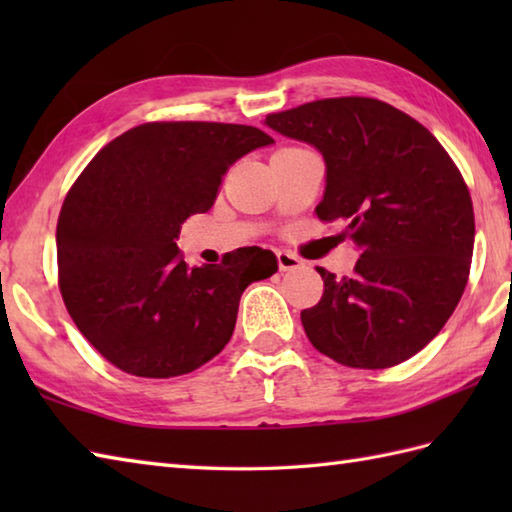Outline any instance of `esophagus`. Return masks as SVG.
Here are the masks:
<instances>
[{
    "label": "esophagus",
    "instance_id": "obj_1",
    "mask_svg": "<svg viewBox=\"0 0 512 512\" xmlns=\"http://www.w3.org/2000/svg\"><path fill=\"white\" fill-rule=\"evenodd\" d=\"M277 264H279V270H295L303 266V259L297 257L295 253H290V250H279Z\"/></svg>",
    "mask_w": 512,
    "mask_h": 512
}]
</instances>
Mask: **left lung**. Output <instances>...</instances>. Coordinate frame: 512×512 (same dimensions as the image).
<instances>
[{"label":"left lung","instance_id":"8db88e82","mask_svg":"<svg viewBox=\"0 0 512 512\" xmlns=\"http://www.w3.org/2000/svg\"><path fill=\"white\" fill-rule=\"evenodd\" d=\"M266 125L325 160L321 222H345L361 257L352 277H323L301 312L310 343L332 361L385 369L418 354L449 321L469 281L475 215L460 169L416 118L367 96L268 114Z\"/></svg>","mask_w":512,"mask_h":512}]
</instances>
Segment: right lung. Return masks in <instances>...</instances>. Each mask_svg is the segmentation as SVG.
<instances>
[{
	"instance_id": "right-lung-1",
	"label": "right lung",
	"mask_w": 512,
	"mask_h": 512,
	"mask_svg": "<svg viewBox=\"0 0 512 512\" xmlns=\"http://www.w3.org/2000/svg\"><path fill=\"white\" fill-rule=\"evenodd\" d=\"M270 143L250 125L145 123L76 178L57 222L59 290L76 328L114 367L173 378L231 341L239 297L277 273V257L255 248L246 262L189 268L176 239L187 217L211 209L228 167Z\"/></svg>"
}]
</instances>
